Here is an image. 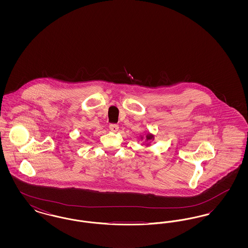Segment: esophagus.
I'll return each mask as SVG.
<instances>
[{"label": "esophagus", "mask_w": 248, "mask_h": 248, "mask_svg": "<svg viewBox=\"0 0 248 248\" xmlns=\"http://www.w3.org/2000/svg\"><path fill=\"white\" fill-rule=\"evenodd\" d=\"M108 128H109L110 131H112V132H117L119 129V125L116 124H110L108 125Z\"/></svg>", "instance_id": "esophagus-1"}]
</instances>
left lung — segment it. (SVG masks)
I'll list each match as a JSON object with an SVG mask.
<instances>
[{
	"label": "left lung",
	"mask_w": 248,
	"mask_h": 248,
	"mask_svg": "<svg viewBox=\"0 0 248 248\" xmlns=\"http://www.w3.org/2000/svg\"><path fill=\"white\" fill-rule=\"evenodd\" d=\"M154 137L151 135V136H147V140H152Z\"/></svg>",
	"instance_id": "1"
}]
</instances>
